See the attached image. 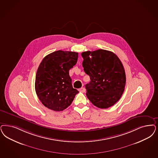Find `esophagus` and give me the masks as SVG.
<instances>
[{
	"instance_id": "1",
	"label": "esophagus",
	"mask_w": 158,
	"mask_h": 158,
	"mask_svg": "<svg viewBox=\"0 0 158 158\" xmlns=\"http://www.w3.org/2000/svg\"><path fill=\"white\" fill-rule=\"evenodd\" d=\"M79 91L81 92L85 93L86 92V89H85V88H84V87H82V88H81V89H79Z\"/></svg>"
}]
</instances>
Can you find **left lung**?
<instances>
[{"label": "left lung", "mask_w": 158, "mask_h": 158, "mask_svg": "<svg viewBox=\"0 0 158 158\" xmlns=\"http://www.w3.org/2000/svg\"><path fill=\"white\" fill-rule=\"evenodd\" d=\"M82 65L90 82L85 85L86 96L95 106L107 109L121 98L125 89V70L111 51L98 49L82 53Z\"/></svg>", "instance_id": "1"}]
</instances>
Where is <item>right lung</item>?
I'll list each match as a JSON object with an SVG mask.
<instances>
[{
    "label": "right lung",
    "mask_w": 158,
    "mask_h": 158,
    "mask_svg": "<svg viewBox=\"0 0 158 158\" xmlns=\"http://www.w3.org/2000/svg\"><path fill=\"white\" fill-rule=\"evenodd\" d=\"M77 58V52L59 50L47 55L40 63L35 89L38 98L48 109L63 111L79 93L73 88L69 73L76 65Z\"/></svg>",
    "instance_id": "add662e5"
}]
</instances>
